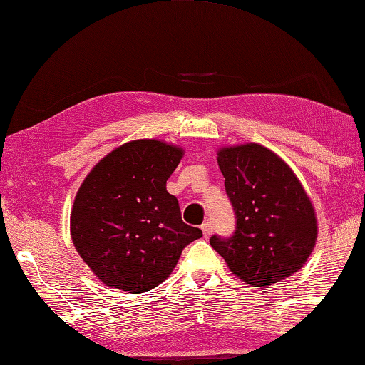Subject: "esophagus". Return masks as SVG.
Listing matches in <instances>:
<instances>
[{
    "mask_svg": "<svg viewBox=\"0 0 365 365\" xmlns=\"http://www.w3.org/2000/svg\"><path fill=\"white\" fill-rule=\"evenodd\" d=\"M201 230H202L204 237H210V234L213 232V226H212V223H209V221H207V223H204L201 226Z\"/></svg>",
    "mask_w": 365,
    "mask_h": 365,
    "instance_id": "34e87169",
    "label": "esophagus"
}]
</instances>
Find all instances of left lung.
Returning <instances> with one entry per match:
<instances>
[{"label":"left lung","instance_id":"8db88e82","mask_svg":"<svg viewBox=\"0 0 365 365\" xmlns=\"http://www.w3.org/2000/svg\"><path fill=\"white\" fill-rule=\"evenodd\" d=\"M218 166L235 215L231 237L210 245L234 275L270 287L301 269L317 242V217L301 182L280 156L259 144L221 148Z\"/></svg>","mask_w":365,"mask_h":365}]
</instances>
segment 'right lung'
<instances>
[{"instance_id":"1","label":"right lung","mask_w":365,"mask_h":365,"mask_svg":"<svg viewBox=\"0 0 365 365\" xmlns=\"http://www.w3.org/2000/svg\"><path fill=\"white\" fill-rule=\"evenodd\" d=\"M182 148L161 140H133L99 161L78 188L71 235L82 259L109 288L131 294L158 287L182 250L202 237L183 223L166 182Z\"/></svg>"}]
</instances>
